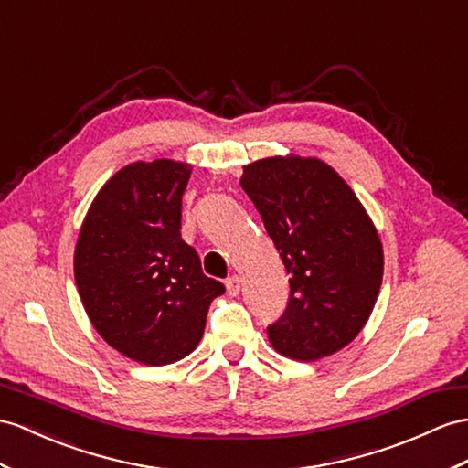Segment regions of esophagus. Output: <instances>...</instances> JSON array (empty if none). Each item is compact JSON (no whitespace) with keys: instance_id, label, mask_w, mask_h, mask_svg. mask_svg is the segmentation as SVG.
Instances as JSON below:
<instances>
[{"instance_id":"obj_1","label":"esophagus","mask_w":468,"mask_h":468,"mask_svg":"<svg viewBox=\"0 0 468 468\" xmlns=\"http://www.w3.org/2000/svg\"><path fill=\"white\" fill-rule=\"evenodd\" d=\"M240 286H242V280L238 276H230L226 280V290L230 295H238L240 293Z\"/></svg>"}]
</instances>
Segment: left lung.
<instances>
[{
  "label": "left lung",
  "mask_w": 468,
  "mask_h": 468,
  "mask_svg": "<svg viewBox=\"0 0 468 468\" xmlns=\"http://www.w3.org/2000/svg\"><path fill=\"white\" fill-rule=\"evenodd\" d=\"M240 185L290 273L270 344L298 361L332 356L357 337L378 302V230L347 182L317 158H261L244 166Z\"/></svg>",
  "instance_id": "left-lung-1"
}]
</instances>
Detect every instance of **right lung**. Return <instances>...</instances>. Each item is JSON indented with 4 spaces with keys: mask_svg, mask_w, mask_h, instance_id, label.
I'll return each mask as SVG.
<instances>
[{
    "mask_svg": "<svg viewBox=\"0 0 468 468\" xmlns=\"http://www.w3.org/2000/svg\"><path fill=\"white\" fill-rule=\"evenodd\" d=\"M192 166L158 158L121 168L99 190L75 246V282L90 324L144 366L175 363L198 346L224 286L202 273L180 236Z\"/></svg>",
    "mask_w": 468,
    "mask_h": 468,
    "instance_id": "obj_1",
    "label": "right lung"
}]
</instances>
